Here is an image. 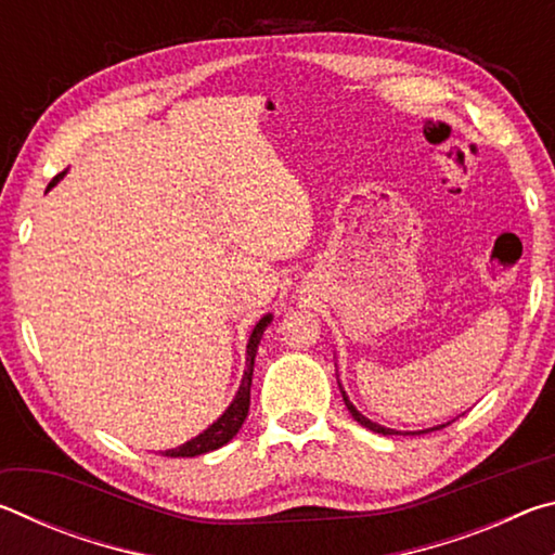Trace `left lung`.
<instances>
[{
    "mask_svg": "<svg viewBox=\"0 0 555 555\" xmlns=\"http://www.w3.org/2000/svg\"><path fill=\"white\" fill-rule=\"evenodd\" d=\"M343 399H345V406L347 409H350V413H352V418L357 421V424H360V426H364V428H370V430H374V434H382V436H393V434H397V430H391V428H384V426H379V424H374V421H370L367 416H362V413L360 411H357L354 406H352V403H350V399H347L345 397V391H343ZM440 428H443V426H440ZM430 430H436V428H430ZM424 434H428V430H424Z\"/></svg>",
    "mask_w": 555,
    "mask_h": 555,
    "instance_id": "left-lung-1",
    "label": "left lung"
}]
</instances>
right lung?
<instances>
[{
	"label": "right lung",
	"instance_id": "add662e5",
	"mask_svg": "<svg viewBox=\"0 0 555 555\" xmlns=\"http://www.w3.org/2000/svg\"><path fill=\"white\" fill-rule=\"evenodd\" d=\"M65 171H61L59 176L53 178L51 185L63 178ZM49 185V188H51ZM271 323V315H264L261 321L255 325V331L249 335V343H247V370H244V377L240 384V391L234 401L230 403V409L222 413V416L215 421V424L203 430L201 436H195L193 440H188V443L178 446L173 450H166V455L171 457H195V455H203V453H210V450H218L224 443H230V440L237 436V430L242 428L244 418H247L249 413V389H251V372H255V354H257V345L261 340V335H264V327Z\"/></svg>",
	"mask_w": 555,
	"mask_h": 555
}]
</instances>
